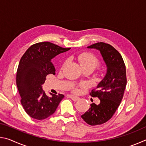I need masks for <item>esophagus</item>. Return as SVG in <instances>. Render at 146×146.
Instances as JSON below:
<instances>
[{
  "instance_id": "34e87169",
  "label": "esophagus",
  "mask_w": 146,
  "mask_h": 146,
  "mask_svg": "<svg viewBox=\"0 0 146 146\" xmlns=\"http://www.w3.org/2000/svg\"><path fill=\"white\" fill-rule=\"evenodd\" d=\"M70 97L72 99L73 101H77L79 99H80V98H79L78 97H76V96L75 95H70Z\"/></svg>"
}]
</instances>
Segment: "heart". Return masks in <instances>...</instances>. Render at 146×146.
I'll return each instance as SVG.
<instances>
[{"instance_id":"obj_1","label":"heart","mask_w":146,"mask_h":146,"mask_svg":"<svg viewBox=\"0 0 146 146\" xmlns=\"http://www.w3.org/2000/svg\"><path fill=\"white\" fill-rule=\"evenodd\" d=\"M78 60L83 68H95L99 64V60L93 54L88 52L82 53L77 56Z\"/></svg>"}]
</instances>
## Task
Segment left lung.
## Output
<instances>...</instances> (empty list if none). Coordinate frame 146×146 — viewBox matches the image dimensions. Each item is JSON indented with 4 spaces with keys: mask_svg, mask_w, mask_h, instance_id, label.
I'll return each mask as SVG.
<instances>
[{
    "mask_svg": "<svg viewBox=\"0 0 146 146\" xmlns=\"http://www.w3.org/2000/svg\"><path fill=\"white\" fill-rule=\"evenodd\" d=\"M88 48L100 51L107 72L97 88L90 93L91 97L99 98L100 104H91L88 111L81 117L89 125H100L108 122L120 106L127 84L126 70L120 53L110 44L100 42Z\"/></svg>",
    "mask_w": 146,
    "mask_h": 146,
    "instance_id": "8db88e82",
    "label": "left lung"
}]
</instances>
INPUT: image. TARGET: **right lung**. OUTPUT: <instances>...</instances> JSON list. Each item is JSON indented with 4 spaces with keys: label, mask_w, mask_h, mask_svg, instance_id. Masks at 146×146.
<instances>
[{
    "label": "right lung",
    "mask_w": 146,
    "mask_h": 146,
    "mask_svg": "<svg viewBox=\"0 0 146 146\" xmlns=\"http://www.w3.org/2000/svg\"><path fill=\"white\" fill-rule=\"evenodd\" d=\"M71 48H64L49 42L35 44L22 56L17 69L16 82L21 102L29 117L46 119L53 115L64 95L51 94L48 97L42 90L46 76L55 74L52 58Z\"/></svg>",
    "instance_id": "obj_1"
}]
</instances>
